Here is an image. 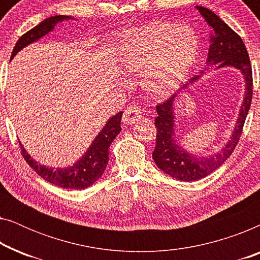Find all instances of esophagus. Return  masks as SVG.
I'll use <instances>...</instances> for the list:
<instances>
[{"mask_svg":"<svg viewBox=\"0 0 260 260\" xmlns=\"http://www.w3.org/2000/svg\"><path fill=\"white\" fill-rule=\"evenodd\" d=\"M141 118H142V111L140 106L130 105L129 108L125 109V111H124L123 122L127 124V125H133V124L137 123Z\"/></svg>","mask_w":260,"mask_h":260,"instance_id":"1","label":"esophagus"}]
</instances>
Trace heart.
Instances as JSON below:
<instances>
[{"mask_svg":"<svg viewBox=\"0 0 260 260\" xmlns=\"http://www.w3.org/2000/svg\"><path fill=\"white\" fill-rule=\"evenodd\" d=\"M199 37L189 24L151 22L124 35L119 62L129 73H142L145 88L165 94L180 84L195 61Z\"/></svg>","mask_w":260,"mask_h":260,"instance_id":"1","label":"heart"}]
</instances>
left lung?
<instances>
[{
  "instance_id": "8db88e82",
  "label": "left lung",
  "mask_w": 260,
  "mask_h": 260,
  "mask_svg": "<svg viewBox=\"0 0 260 260\" xmlns=\"http://www.w3.org/2000/svg\"><path fill=\"white\" fill-rule=\"evenodd\" d=\"M195 8L204 16L206 22L214 31V34L211 35V46H209L206 63L208 66L218 65L215 69L234 67L239 70L245 80V97L240 106L237 124L232 131V136L221 150L208 157L193 155L186 149L180 147L175 137V131H174V127H175L174 125V122H175L174 102L180 92L186 90L189 85L194 84L201 77V74H204V71H201V74L199 76L191 78L168 101L156 106L157 117L155 118V126L157 129V135H156V147L152 152V158L156 166L163 173L168 174L169 176L176 180L188 181V182L208 176L220 166H222L223 162L230 157L243 133L245 119H246L252 102V91H253L252 90L253 81H252L250 58H248L246 47L241 38L212 10L201 6H195Z\"/></svg>"
}]
</instances>
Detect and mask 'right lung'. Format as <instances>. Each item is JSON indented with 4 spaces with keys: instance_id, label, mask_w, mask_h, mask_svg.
<instances>
[{
    "instance_id": "1",
    "label": "right lung",
    "mask_w": 260,
    "mask_h": 260,
    "mask_svg": "<svg viewBox=\"0 0 260 260\" xmlns=\"http://www.w3.org/2000/svg\"><path fill=\"white\" fill-rule=\"evenodd\" d=\"M71 19L73 17L55 15L44 20L17 40L10 59H13L17 54V52H20L26 46L33 44L39 39L47 35L49 31L54 29V27L59 22ZM122 116L123 112L120 111L108 120V123L91 143L87 151L73 166L66 167V168H51V167L39 165L37 161L30 157V155H28L26 149L20 142L21 152H22L26 162L35 170V173H38V175H40L47 182L55 184L58 187L66 188V189H85V188L92 186L104 174L109 162L110 145L119 134V131L122 130L120 129Z\"/></svg>"
}]
</instances>
